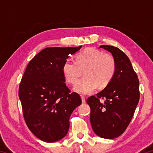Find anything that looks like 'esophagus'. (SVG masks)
<instances>
[{
  "instance_id": "34e87169",
  "label": "esophagus",
  "mask_w": 153,
  "mask_h": 153,
  "mask_svg": "<svg viewBox=\"0 0 153 153\" xmlns=\"http://www.w3.org/2000/svg\"><path fill=\"white\" fill-rule=\"evenodd\" d=\"M81 98H82V103H85V102H86V98H85V97H83V96H82V97H81Z\"/></svg>"
}]
</instances>
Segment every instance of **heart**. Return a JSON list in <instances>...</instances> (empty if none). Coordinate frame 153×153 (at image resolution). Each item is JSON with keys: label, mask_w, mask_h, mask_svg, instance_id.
<instances>
[{"label": "heart", "mask_w": 153, "mask_h": 153, "mask_svg": "<svg viewBox=\"0 0 153 153\" xmlns=\"http://www.w3.org/2000/svg\"><path fill=\"white\" fill-rule=\"evenodd\" d=\"M116 63L113 56L95 48H87L76 56V61L68 59L64 62L63 73L67 82L75 84L82 71L85 77L77 82L74 90L81 94H88L99 86L109 84L115 73Z\"/></svg>", "instance_id": "b5f03b06"}]
</instances>
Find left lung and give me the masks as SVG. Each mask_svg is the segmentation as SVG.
Returning a JSON list of instances; mask_svg holds the SVG:
<instances>
[{"mask_svg":"<svg viewBox=\"0 0 153 153\" xmlns=\"http://www.w3.org/2000/svg\"><path fill=\"white\" fill-rule=\"evenodd\" d=\"M112 54L116 63L111 82L86 102L90 107V123L100 138L113 139L121 135L132 119L140 98L139 80L125 53L113 46L101 45ZM105 99L100 102V99Z\"/></svg>","mask_w":153,"mask_h":153,"instance_id":"1","label":"left lung"}]
</instances>
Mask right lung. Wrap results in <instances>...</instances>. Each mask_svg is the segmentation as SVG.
Here are the masks:
<instances>
[{
  "instance_id": "add662e5",
  "label": "right lung",
  "mask_w": 153,
  "mask_h": 153,
  "mask_svg": "<svg viewBox=\"0 0 153 153\" xmlns=\"http://www.w3.org/2000/svg\"><path fill=\"white\" fill-rule=\"evenodd\" d=\"M81 48H45L30 61L22 77L19 97L24 120L44 142L64 138L72 112L82 104L79 95L67 86L63 73L64 62Z\"/></svg>"
}]
</instances>
